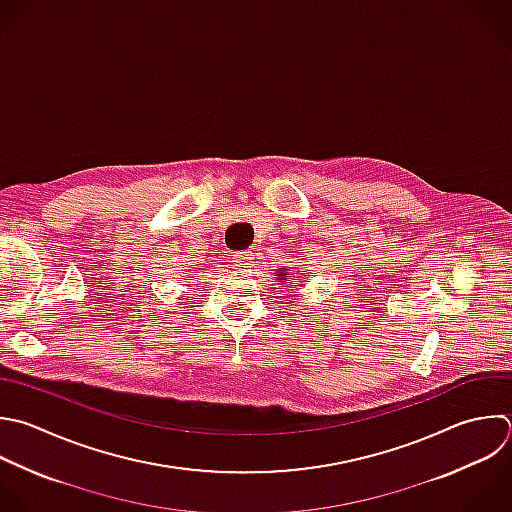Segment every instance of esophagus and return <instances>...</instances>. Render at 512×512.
I'll return each mask as SVG.
<instances>
[{"mask_svg":"<svg viewBox=\"0 0 512 512\" xmlns=\"http://www.w3.org/2000/svg\"><path fill=\"white\" fill-rule=\"evenodd\" d=\"M232 262L236 266V270L240 272H250V268L254 266V258L250 252H236L232 254Z\"/></svg>","mask_w":512,"mask_h":512,"instance_id":"34e87169","label":"esophagus"}]
</instances>
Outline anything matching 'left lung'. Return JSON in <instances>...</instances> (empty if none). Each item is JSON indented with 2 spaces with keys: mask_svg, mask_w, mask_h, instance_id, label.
Here are the masks:
<instances>
[{
  "mask_svg": "<svg viewBox=\"0 0 512 512\" xmlns=\"http://www.w3.org/2000/svg\"><path fill=\"white\" fill-rule=\"evenodd\" d=\"M276 276H278L280 282H290V284H292V280H296V278L300 276V272H298V270L288 272V268H280V270L276 272Z\"/></svg>",
  "mask_w": 512,
  "mask_h": 512,
  "instance_id": "obj_1",
  "label": "left lung"
}]
</instances>
